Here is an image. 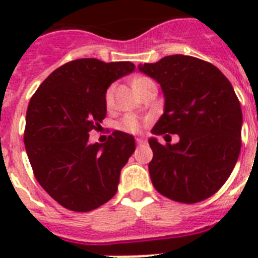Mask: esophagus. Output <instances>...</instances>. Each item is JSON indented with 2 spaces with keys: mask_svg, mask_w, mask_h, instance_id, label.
Returning a JSON list of instances; mask_svg holds the SVG:
<instances>
[{
  "mask_svg": "<svg viewBox=\"0 0 258 258\" xmlns=\"http://www.w3.org/2000/svg\"><path fill=\"white\" fill-rule=\"evenodd\" d=\"M135 142H137L138 145H143V143H146V141L143 139V138H137V139H135Z\"/></svg>",
  "mask_w": 258,
  "mask_h": 258,
  "instance_id": "1",
  "label": "esophagus"
}]
</instances>
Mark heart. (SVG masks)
Segmentation results:
<instances>
[{
    "mask_svg": "<svg viewBox=\"0 0 258 258\" xmlns=\"http://www.w3.org/2000/svg\"><path fill=\"white\" fill-rule=\"evenodd\" d=\"M142 80H146V79L145 78L137 79V80L134 82V84H137V83L142 82ZM112 101H113V88L111 87V88H108L107 93H105V103H107L108 107H111V105H112ZM117 127H119L121 131H125V133H138V131L141 130L142 123L137 116L128 115V116H125L121 119Z\"/></svg>",
    "mask_w": 258,
    "mask_h": 258,
    "instance_id": "b5f03b06",
    "label": "heart"
}]
</instances>
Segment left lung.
<instances>
[{"label": "left lung", "mask_w": 258, "mask_h": 258, "mask_svg": "<svg viewBox=\"0 0 258 258\" xmlns=\"http://www.w3.org/2000/svg\"><path fill=\"white\" fill-rule=\"evenodd\" d=\"M139 71L157 80L165 95V112L149 141L154 157L149 171L162 196L197 204L216 194L237 163L242 112L234 89L217 67L201 58L172 54ZM170 133L180 142L170 145Z\"/></svg>", "instance_id": "1"}]
</instances>
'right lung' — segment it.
Segmentation results:
<instances>
[{
  "instance_id": "obj_1",
  "label": "right lung",
  "mask_w": 258,
  "mask_h": 258,
  "mask_svg": "<svg viewBox=\"0 0 258 258\" xmlns=\"http://www.w3.org/2000/svg\"><path fill=\"white\" fill-rule=\"evenodd\" d=\"M134 70L130 61L79 58L53 71L30 99L24 133L30 166L41 187L72 212L108 202L135 151L133 135L121 131L101 145L88 143L107 115V88Z\"/></svg>"
}]
</instances>
